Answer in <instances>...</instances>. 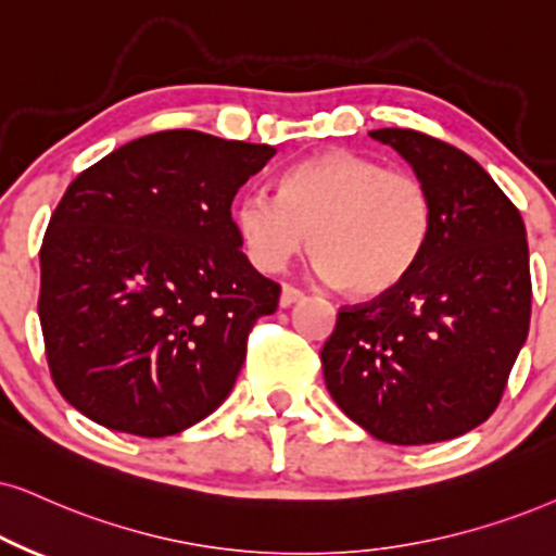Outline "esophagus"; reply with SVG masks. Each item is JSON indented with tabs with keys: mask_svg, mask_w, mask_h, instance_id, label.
Segmentation results:
<instances>
[{
	"mask_svg": "<svg viewBox=\"0 0 556 556\" xmlns=\"http://www.w3.org/2000/svg\"><path fill=\"white\" fill-rule=\"evenodd\" d=\"M302 298H305V292L298 290V287H292V285H285L282 287V294H279V305L292 307L294 302H300Z\"/></svg>",
	"mask_w": 556,
	"mask_h": 556,
	"instance_id": "1",
	"label": "esophagus"
}]
</instances>
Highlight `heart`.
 <instances>
[{
    "instance_id": "obj_1",
    "label": "heart",
    "mask_w": 556,
    "mask_h": 556,
    "mask_svg": "<svg viewBox=\"0 0 556 556\" xmlns=\"http://www.w3.org/2000/svg\"><path fill=\"white\" fill-rule=\"evenodd\" d=\"M233 223L258 269H285L311 241L320 277L369 300L416 271L431 243L433 200L416 174L330 149L287 168L279 194L238 197Z\"/></svg>"
}]
</instances>
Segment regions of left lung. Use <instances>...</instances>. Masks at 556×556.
<instances>
[{"instance_id":"obj_1","label":"left lung","mask_w":556,"mask_h":556,"mask_svg":"<svg viewBox=\"0 0 556 556\" xmlns=\"http://www.w3.org/2000/svg\"><path fill=\"white\" fill-rule=\"evenodd\" d=\"M433 200V233L395 292L339 313L320 351L336 405L375 439L435 444L472 431L501 403L529 336L523 217L465 151L403 128L371 130Z\"/></svg>"}]
</instances>
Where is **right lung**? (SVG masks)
Segmentation results:
<instances>
[{"label": "right lung", "instance_id": "add662e5", "mask_svg": "<svg viewBox=\"0 0 556 556\" xmlns=\"http://www.w3.org/2000/svg\"><path fill=\"white\" fill-rule=\"evenodd\" d=\"M274 153L164 130L68 185L40 249L38 315L55 388L81 416L161 439L230 395L245 336L279 302L230 205Z\"/></svg>", "mask_w": 556, "mask_h": 556}]
</instances>
